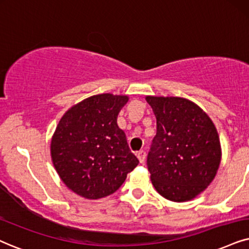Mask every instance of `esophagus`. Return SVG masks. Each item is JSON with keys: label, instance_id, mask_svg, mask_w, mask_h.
Segmentation results:
<instances>
[{"label": "esophagus", "instance_id": "esophagus-1", "mask_svg": "<svg viewBox=\"0 0 249 249\" xmlns=\"http://www.w3.org/2000/svg\"><path fill=\"white\" fill-rule=\"evenodd\" d=\"M146 156H147V154H146V152H144V150H140L139 153H138V159H139V161H140V163H144V161H146Z\"/></svg>", "mask_w": 249, "mask_h": 249}]
</instances>
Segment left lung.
Wrapping results in <instances>:
<instances>
[{"instance_id":"1","label":"left lung","mask_w":249,"mask_h":249,"mask_svg":"<svg viewBox=\"0 0 249 249\" xmlns=\"http://www.w3.org/2000/svg\"><path fill=\"white\" fill-rule=\"evenodd\" d=\"M157 132L147 165L155 190L174 202H186L207 190L222 160L212 119L185 97L147 95Z\"/></svg>"}]
</instances>
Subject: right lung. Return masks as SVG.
<instances>
[{"instance_id": "right-lung-1", "label": "right lung", "mask_w": 249, "mask_h": 249, "mask_svg": "<svg viewBox=\"0 0 249 249\" xmlns=\"http://www.w3.org/2000/svg\"><path fill=\"white\" fill-rule=\"evenodd\" d=\"M127 95L97 94L62 116L50 142V155L69 190L88 200L115 193L139 163L117 125Z\"/></svg>"}]
</instances>
